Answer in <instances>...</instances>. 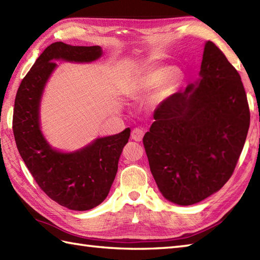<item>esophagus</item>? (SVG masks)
Masks as SVG:
<instances>
[{
	"mask_svg": "<svg viewBox=\"0 0 260 260\" xmlns=\"http://www.w3.org/2000/svg\"><path fill=\"white\" fill-rule=\"evenodd\" d=\"M144 134H145L144 128H142V127H135V128L132 131V139L136 142H141Z\"/></svg>",
	"mask_w": 260,
	"mask_h": 260,
	"instance_id": "esophagus-1",
	"label": "esophagus"
}]
</instances>
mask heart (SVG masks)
<instances>
[{
	"instance_id": "obj_1",
	"label": "heart",
	"mask_w": 260,
	"mask_h": 260,
	"mask_svg": "<svg viewBox=\"0 0 260 260\" xmlns=\"http://www.w3.org/2000/svg\"><path fill=\"white\" fill-rule=\"evenodd\" d=\"M182 80V73L179 69H169L161 68L148 71L144 76L140 77L139 79L134 82V89L139 92H145L151 90L152 88L157 86L159 82H162L159 87V92L165 93L169 90L173 89L174 87L180 84Z\"/></svg>"
}]
</instances>
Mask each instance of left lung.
I'll return each mask as SVG.
<instances>
[{
  "label": "left lung",
  "instance_id": "8db88e82",
  "mask_svg": "<svg viewBox=\"0 0 260 260\" xmlns=\"http://www.w3.org/2000/svg\"><path fill=\"white\" fill-rule=\"evenodd\" d=\"M200 76L158 105L143 137L159 191L180 206L200 202L227 183L250 124L240 75L212 41L204 47Z\"/></svg>",
  "mask_w": 260,
  "mask_h": 260
}]
</instances>
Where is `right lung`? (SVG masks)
Wrapping results in <instances>:
<instances>
[{"mask_svg": "<svg viewBox=\"0 0 260 260\" xmlns=\"http://www.w3.org/2000/svg\"><path fill=\"white\" fill-rule=\"evenodd\" d=\"M101 56L98 46L52 43L22 79L14 102L13 134L26 168L49 198L77 211L95 208L108 196L131 129L98 139L75 153H61L51 148L41 134L39 105L46 81L57 66L54 59L89 62Z\"/></svg>", "mask_w": 260, "mask_h": 260, "instance_id": "obj_1", "label": "right lung"}]
</instances>
